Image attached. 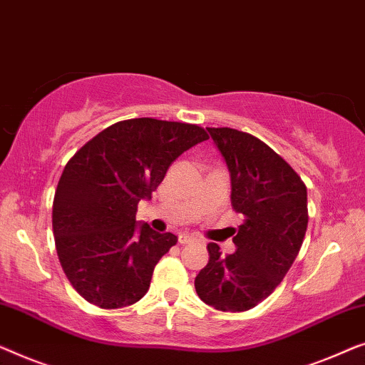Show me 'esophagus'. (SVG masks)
Wrapping results in <instances>:
<instances>
[{
  "label": "esophagus",
  "mask_w": 365,
  "mask_h": 365,
  "mask_svg": "<svg viewBox=\"0 0 365 365\" xmlns=\"http://www.w3.org/2000/svg\"><path fill=\"white\" fill-rule=\"evenodd\" d=\"M192 241H195L193 235H188V233L178 235V243L180 245H188V243H192Z\"/></svg>",
  "instance_id": "esophagus-1"
}]
</instances>
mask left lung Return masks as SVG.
Wrapping results in <instances>:
<instances>
[{
	"label": "left lung",
	"mask_w": 365,
	"mask_h": 365,
	"mask_svg": "<svg viewBox=\"0 0 365 365\" xmlns=\"http://www.w3.org/2000/svg\"><path fill=\"white\" fill-rule=\"evenodd\" d=\"M232 182V205L245 215L222 256L208 243V264L195 278L200 299L218 311H248L276 289L299 253L307 228V190L289 163L251 133L208 127Z\"/></svg>",
	"instance_id": "1"
}]
</instances>
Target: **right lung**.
Listing matches in <instances>:
<instances>
[{
	"instance_id": "obj_1",
	"label": "right lung",
	"mask_w": 365,
	"mask_h": 365,
	"mask_svg": "<svg viewBox=\"0 0 365 365\" xmlns=\"http://www.w3.org/2000/svg\"><path fill=\"white\" fill-rule=\"evenodd\" d=\"M202 127L150 117L107 127L64 167L53 203L56 250L74 289L102 309L142 299L158 259L177 243L135 222L168 167L197 143Z\"/></svg>"
}]
</instances>
